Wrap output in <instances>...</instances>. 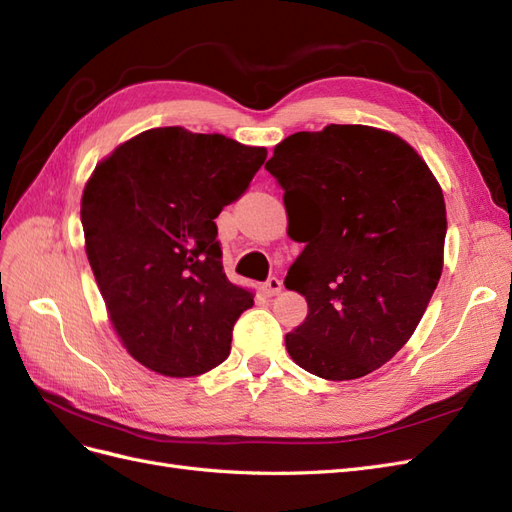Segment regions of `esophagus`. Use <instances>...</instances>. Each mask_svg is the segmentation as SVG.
Masks as SVG:
<instances>
[{
    "label": "esophagus",
    "instance_id": "1",
    "mask_svg": "<svg viewBox=\"0 0 512 512\" xmlns=\"http://www.w3.org/2000/svg\"><path fill=\"white\" fill-rule=\"evenodd\" d=\"M262 290H265V294H269V297H275V294L282 292V280H277V277H269V280L262 284Z\"/></svg>",
    "mask_w": 512,
    "mask_h": 512
}]
</instances>
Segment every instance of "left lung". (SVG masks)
<instances>
[{"label":"left lung","mask_w":512,"mask_h":512,"mask_svg":"<svg viewBox=\"0 0 512 512\" xmlns=\"http://www.w3.org/2000/svg\"><path fill=\"white\" fill-rule=\"evenodd\" d=\"M265 168L305 243L286 275L307 316L292 361L324 380L371 374L404 348L442 275L446 207L436 177L399 136L369 126L297 132Z\"/></svg>","instance_id":"left-lung-1"}]
</instances>
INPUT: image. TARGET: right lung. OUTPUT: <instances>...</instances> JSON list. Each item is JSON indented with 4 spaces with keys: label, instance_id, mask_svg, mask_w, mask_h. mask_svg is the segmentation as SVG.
<instances>
[{
    "label": "right lung",
    "instance_id": "1",
    "mask_svg": "<svg viewBox=\"0 0 512 512\" xmlns=\"http://www.w3.org/2000/svg\"><path fill=\"white\" fill-rule=\"evenodd\" d=\"M267 160L224 134L153 128L87 181L81 222L91 271L121 344L151 371L200 376L230 354L254 294L228 282L215 218Z\"/></svg>",
    "mask_w": 512,
    "mask_h": 512
}]
</instances>
